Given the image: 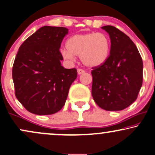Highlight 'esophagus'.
Listing matches in <instances>:
<instances>
[{
    "mask_svg": "<svg viewBox=\"0 0 155 155\" xmlns=\"http://www.w3.org/2000/svg\"><path fill=\"white\" fill-rule=\"evenodd\" d=\"M77 72H78V74H82L85 73V71L83 69H81V68H78Z\"/></svg>",
    "mask_w": 155,
    "mask_h": 155,
    "instance_id": "1",
    "label": "esophagus"
}]
</instances>
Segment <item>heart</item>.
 I'll list each match as a JSON object with an SVG mask.
<instances>
[{
  "label": "heart",
  "mask_w": 155,
  "mask_h": 155,
  "mask_svg": "<svg viewBox=\"0 0 155 155\" xmlns=\"http://www.w3.org/2000/svg\"><path fill=\"white\" fill-rule=\"evenodd\" d=\"M67 49L61 54L66 60H74V56H80L82 64L89 68H97L106 63L109 57L111 42L102 33L91 32L76 34L66 41Z\"/></svg>",
  "instance_id": "obj_1"
}]
</instances>
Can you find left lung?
<instances>
[{"label":"left lung","mask_w":155,"mask_h":155,"mask_svg":"<svg viewBox=\"0 0 155 155\" xmlns=\"http://www.w3.org/2000/svg\"><path fill=\"white\" fill-rule=\"evenodd\" d=\"M111 40L110 54L102 66L92 68V97L107 111L123 110L138 97L142 85L143 63L134 42L112 25L101 27Z\"/></svg>","instance_id":"obj_1"}]
</instances>
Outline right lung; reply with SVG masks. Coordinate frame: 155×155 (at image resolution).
Masks as SVG:
<instances>
[{
	"label": "right lung",
	"instance_id": "right-lung-1",
	"mask_svg": "<svg viewBox=\"0 0 155 155\" xmlns=\"http://www.w3.org/2000/svg\"><path fill=\"white\" fill-rule=\"evenodd\" d=\"M64 27L43 26L21 44L12 69L15 95L29 112L56 113L64 107L77 70L61 65Z\"/></svg>",
	"mask_w": 155,
	"mask_h": 155
}]
</instances>
